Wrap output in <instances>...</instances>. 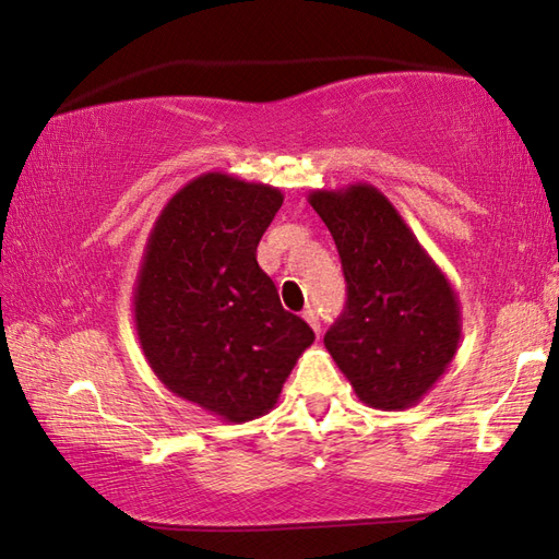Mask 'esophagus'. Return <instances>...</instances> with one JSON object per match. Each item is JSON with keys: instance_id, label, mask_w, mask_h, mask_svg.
<instances>
[{"instance_id": "1", "label": "esophagus", "mask_w": 559, "mask_h": 559, "mask_svg": "<svg viewBox=\"0 0 559 559\" xmlns=\"http://www.w3.org/2000/svg\"><path fill=\"white\" fill-rule=\"evenodd\" d=\"M302 320L312 326V332H314L317 336H320V332H322V324H320V317H317V312H314V310H310V308L305 310V312H302Z\"/></svg>"}]
</instances>
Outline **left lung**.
<instances>
[{
    "instance_id": "obj_1",
    "label": "left lung",
    "mask_w": 559,
    "mask_h": 559,
    "mask_svg": "<svg viewBox=\"0 0 559 559\" xmlns=\"http://www.w3.org/2000/svg\"><path fill=\"white\" fill-rule=\"evenodd\" d=\"M308 201L330 227L346 278V308L324 334L326 352L368 407L409 409L461 344L451 281L373 183L314 189Z\"/></svg>"
}]
</instances>
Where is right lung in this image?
<instances>
[{
  "instance_id": "right-lung-1",
  "label": "right lung",
  "mask_w": 559,
  "mask_h": 559,
  "mask_svg": "<svg viewBox=\"0 0 559 559\" xmlns=\"http://www.w3.org/2000/svg\"><path fill=\"white\" fill-rule=\"evenodd\" d=\"M283 193L205 171L162 207L135 278L133 317L152 373L229 424L276 407L314 332L257 264Z\"/></svg>"
}]
</instances>
